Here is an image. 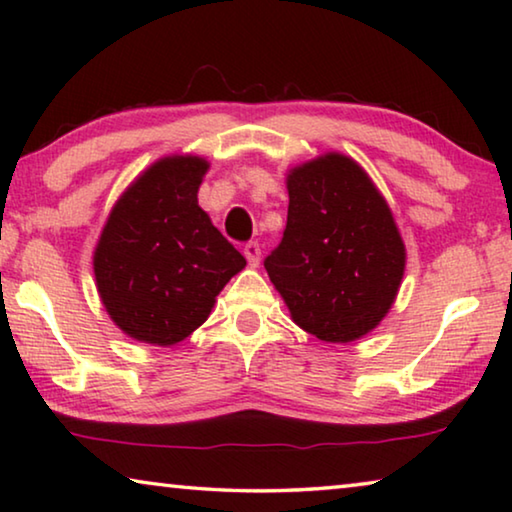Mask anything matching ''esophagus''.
<instances>
[{
	"label": "esophagus",
	"mask_w": 512,
	"mask_h": 512,
	"mask_svg": "<svg viewBox=\"0 0 512 512\" xmlns=\"http://www.w3.org/2000/svg\"><path fill=\"white\" fill-rule=\"evenodd\" d=\"M244 255L248 259V264L257 268L259 266V259H262V248H259L257 241H248V244L244 246Z\"/></svg>",
	"instance_id": "obj_1"
}]
</instances>
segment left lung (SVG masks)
Wrapping results in <instances>:
<instances>
[{
  "instance_id": "8db88e82",
  "label": "left lung",
  "mask_w": 512,
  "mask_h": 512,
  "mask_svg": "<svg viewBox=\"0 0 512 512\" xmlns=\"http://www.w3.org/2000/svg\"><path fill=\"white\" fill-rule=\"evenodd\" d=\"M287 192V228L266 273L298 327L327 343L359 341L391 311L404 277L391 207L339 151L289 169Z\"/></svg>"
}]
</instances>
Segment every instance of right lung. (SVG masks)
Masks as SVG:
<instances>
[{
  "instance_id": "obj_1",
  "label": "right lung",
  "mask_w": 512,
  "mask_h": 512,
  "mask_svg": "<svg viewBox=\"0 0 512 512\" xmlns=\"http://www.w3.org/2000/svg\"><path fill=\"white\" fill-rule=\"evenodd\" d=\"M207 169L201 155H164L124 189L103 225L94 282L110 320L133 341H185L246 266L198 205Z\"/></svg>"
}]
</instances>
